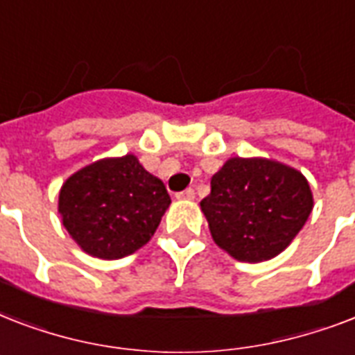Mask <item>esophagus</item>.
Instances as JSON below:
<instances>
[{
    "label": "esophagus",
    "instance_id": "34e87169",
    "mask_svg": "<svg viewBox=\"0 0 355 355\" xmlns=\"http://www.w3.org/2000/svg\"><path fill=\"white\" fill-rule=\"evenodd\" d=\"M177 199H180V200H191V199H195V191L191 188L184 189V191L177 193Z\"/></svg>",
    "mask_w": 355,
    "mask_h": 355
}]
</instances>
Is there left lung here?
<instances>
[{"instance_id":"8db88e82","label":"left lung","mask_w":355,"mask_h":355,"mask_svg":"<svg viewBox=\"0 0 355 355\" xmlns=\"http://www.w3.org/2000/svg\"><path fill=\"white\" fill-rule=\"evenodd\" d=\"M214 241L232 258L258 263L278 256L313 210L302 173L267 158H230L200 200Z\"/></svg>"}]
</instances>
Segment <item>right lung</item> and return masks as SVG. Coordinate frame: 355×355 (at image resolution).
Segmentation results:
<instances>
[{"label": "right lung", "instance_id": "1", "mask_svg": "<svg viewBox=\"0 0 355 355\" xmlns=\"http://www.w3.org/2000/svg\"><path fill=\"white\" fill-rule=\"evenodd\" d=\"M169 205L164 182L134 155L83 167L58 195L64 228L86 254L101 259L123 258L144 247Z\"/></svg>", "mask_w": 355, "mask_h": 355}]
</instances>
